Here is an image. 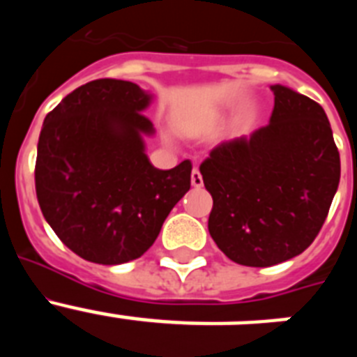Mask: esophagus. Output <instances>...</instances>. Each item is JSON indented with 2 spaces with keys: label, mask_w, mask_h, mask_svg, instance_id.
Wrapping results in <instances>:
<instances>
[{
  "label": "esophagus",
  "mask_w": 357,
  "mask_h": 357,
  "mask_svg": "<svg viewBox=\"0 0 357 357\" xmlns=\"http://www.w3.org/2000/svg\"><path fill=\"white\" fill-rule=\"evenodd\" d=\"M191 184H193L195 188H202V185H204V178H202L198 168H195L193 173H191Z\"/></svg>",
  "instance_id": "34e87169"
}]
</instances>
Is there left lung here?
<instances>
[{"mask_svg":"<svg viewBox=\"0 0 357 357\" xmlns=\"http://www.w3.org/2000/svg\"><path fill=\"white\" fill-rule=\"evenodd\" d=\"M272 91L266 127L218 144L200 164L213 197L211 238L243 266H273L302 254L340 184V151L324 109L284 85Z\"/></svg>","mask_w":357,"mask_h":357,"instance_id":"left-lung-1","label":"left lung"}]
</instances>
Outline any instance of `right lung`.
Here are the masks:
<instances>
[{
	"mask_svg": "<svg viewBox=\"0 0 357 357\" xmlns=\"http://www.w3.org/2000/svg\"><path fill=\"white\" fill-rule=\"evenodd\" d=\"M150 94L100 78L46 116L37 144L36 191L46 222L69 250L98 264L137 259L191 188V160L153 168L143 134Z\"/></svg>",
	"mask_w": 357,
	"mask_h": 357,
	"instance_id": "obj_1",
	"label": "right lung"
}]
</instances>
